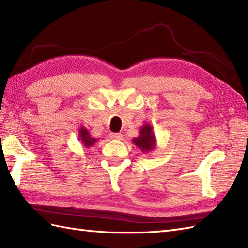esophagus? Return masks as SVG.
<instances>
[{
  "instance_id": "34e87169",
  "label": "esophagus",
  "mask_w": 248,
  "mask_h": 248,
  "mask_svg": "<svg viewBox=\"0 0 248 248\" xmlns=\"http://www.w3.org/2000/svg\"><path fill=\"white\" fill-rule=\"evenodd\" d=\"M109 139L110 140H121L124 139V136H123V134H120V133H109Z\"/></svg>"
}]
</instances>
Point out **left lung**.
Instances as JSON below:
<instances>
[{"instance_id":"left-lung-1","label":"left lung","mask_w":248,"mask_h":248,"mask_svg":"<svg viewBox=\"0 0 248 248\" xmlns=\"http://www.w3.org/2000/svg\"><path fill=\"white\" fill-rule=\"evenodd\" d=\"M132 143L138 147L139 149H140L143 154H148L149 151L155 149V134L154 133V129H152L149 124H146L140 128L139 136L132 140Z\"/></svg>"}]
</instances>
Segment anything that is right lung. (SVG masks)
I'll list each match as a JSON object with an SVG mask.
<instances>
[{"label": "right lung", "instance_id": "1", "mask_svg": "<svg viewBox=\"0 0 248 248\" xmlns=\"http://www.w3.org/2000/svg\"><path fill=\"white\" fill-rule=\"evenodd\" d=\"M78 140H80L81 144L85 147V148L92 147L98 140V139L93 138L91 133H89V131L85 127H80V129H78Z\"/></svg>", "mask_w": 248, "mask_h": 248}]
</instances>
